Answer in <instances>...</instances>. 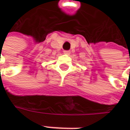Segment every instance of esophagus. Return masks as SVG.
Returning a JSON list of instances; mask_svg holds the SVG:
<instances>
[{"mask_svg":"<svg viewBox=\"0 0 130 130\" xmlns=\"http://www.w3.org/2000/svg\"><path fill=\"white\" fill-rule=\"evenodd\" d=\"M64 53L66 54V55H69V54H70V51H69V50H65V51H64Z\"/></svg>","mask_w":130,"mask_h":130,"instance_id":"34e87169","label":"esophagus"}]
</instances>
